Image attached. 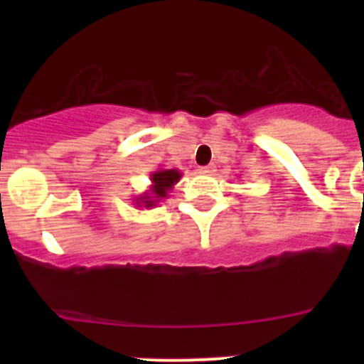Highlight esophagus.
Wrapping results in <instances>:
<instances>
[{
  "mask_svg": "<svg viewBox=\"0 0 364 364\" xmlns=\"http://www.w3.org/2000/svg\"><path fill=\"white\" fill-rule=\"evenodd\" d=\"M199 172H200V174L211 176V174H215V167H213V165H205V167L199 168Z\"/></svg>",
  "mask_w": 364,
  "mask_h": 364,
  "instance_id": "obj_1",
  "label": "esophagus"
}]
</instances>
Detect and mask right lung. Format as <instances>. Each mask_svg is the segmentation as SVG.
Here are the masks:
<instances>
[{"label": "right lung", "mask_w": 364, "mask_h": 364, "mask_svg": "<svg viewBox=\"0 0 364 364\" xmlns=\"http://www.w3.org/2000/svg\"><path fill=\"white\" fill-rule=\"evenodd\" d=\"M183 178V172H179L178 168H156L149 179H151V185L149 190H146L144 193H141L139 197H135L134 204L137 208H146L151 209L156 204L161 203L164 199H167V196L171 193V190L174 188L176 183Z\"/></svg>", "instance_id": "1"}]
</instances>
